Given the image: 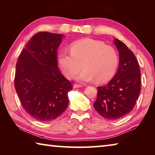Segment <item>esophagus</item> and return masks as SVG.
Returning a JSON list of instances; mask_svg holds the SVG:
<instances>
[{
	"instance_id": "esophagus-1",
	"label": "esophagus",
	"mask_w": 155,
	"mask_h": 155,
	"mask_svg": "<svg viewBox=\"0 0 155 155\" xmlns=\"http://www.w3.org/2000/svg\"><path fill=\"white\" fill-rule=\"evenodd\" d=\"M82 86H81V85H78V84H74L73 85V87L74 88H78V87H81Z\"/></svg>"
}]
</instances>
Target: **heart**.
<instances>
[{"label": "heart", "mask_w": 155, "mask_h": 155, "mask_svg": "<svg viewBox=\"0 0 155 155\" xmlns=\"http://www.w3.org/2000/svg\"><path fill=\"white\" fill-rule=\"evenodd\" d=\"M58 62L68 78L74 77L83 66L84 70L76 78L77 81L85 83L96 79L104 82L114 74L118 57L115 50L103 41L83 39L70 44V51H60Z\"/></svg>", "instance_id": "obj_1"}]
</instances>
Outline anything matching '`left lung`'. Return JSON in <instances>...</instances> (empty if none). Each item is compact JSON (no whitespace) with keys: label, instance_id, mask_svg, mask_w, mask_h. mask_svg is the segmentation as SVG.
I'll return each mask as SVG.
<instances>
[{"label":"left lung","instance_id":"obj_1","mask_svg":"<svg viewBox=\"0 0 155 155\" xmlns=\"http://www.w3.org/2000/svg\"><path fill=\"white\" fill-rule=\"evenodd\" d=\"M114 44L120 55L118 70L106 85L98 87L94 103L98 114L110 120L132 111L141 91V72L134 53L118 39Z\"/></svg>","mask_w":155,"mask_h":155}]
</instances>
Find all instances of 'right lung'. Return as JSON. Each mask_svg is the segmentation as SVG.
I'll return each mask as SVG.
<instances>
[{
    "instance_id": "right-lung-1",
    "label": "right lung",
    "mask_w": 155,
    "mask_h": 155,
    "mask_svg": "<svg viewBox=\"0 0 155 155\" xmlns=\"http://www.w3.org/2000/svg\"><path fill=\"white\" fill-rule=\"evenodd\" d=\"M63 35L39 32L28 41L18 57L14 85L27 114L48 122L62 114L68 105L72 84L60 72L57 48Z\"/></svg>"
}]
</instances>
